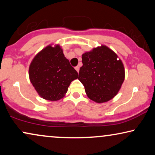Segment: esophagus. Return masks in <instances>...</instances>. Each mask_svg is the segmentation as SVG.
<instances>
[{"instance_id":"1","label":"esophagus","mask_w":155,"mask_h":155,"mask_svg":"<svg viewBox=\"0 0 155 155\" xmlns=\"http://www.w3.org/2000/svg\"><path fill=\"white\" fill-rule=\"evenodd\" d=\"M75 68L76 71H77L78 73H79V71H80V67H79V66H76V67Z\"/></svg>"}]
</instances>
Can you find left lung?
<instances>
[{"mask_svg": "<svg viewBox=\"0 0 155 155\" xmlns=\"http://www.w3.org/2000/svg\"><path fill=\"white\" fill-rule=\"evenodd\" d=\"M82 59L78 80L84 85L89 98L102 103L116 96L125 78L124 65L117 55L101 46L84 53Z\"/></svg>", "mask_w": 155, "mask_h": 155, "instance_id": "1", "label": "left lung"}]
</instances>
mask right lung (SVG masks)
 <instances>
[{"label":"right lung","mask_w":155,"mask_h":155,"mask_svg":"<svg viewBox=\"0 0 155 155\" xmlns=\"http://www.w3.org/2000/svg\"><path fill=\"white\" fill-rule=\"evenodd\" d=\"M29 75L31 84L42 98L56 101L64 96L78 73L57 45L48 46L34 58Z\"/></svg>","instance_id":"right-lung-1"}]
</instances>
